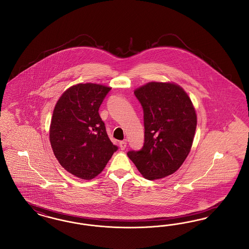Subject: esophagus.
I'll return each instance as SVG.
<instances>
[{"instance_id":"34e87169","label":"esophagus","mask_w":249,"mask_h":249,"mask_svg":"<svg viewBox=\"0 0 249 249\" xmlns=\"http://www.w3.org/2000/svg\"><path fill=\"white\" fill-rule=\"evenodd\" d=\"M126 145H127L126 140H123V141H120V143H119V146H120V148L122 150H124V149H125Z\"/></svg>"}]
</instances>
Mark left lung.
Listing matches in <instances>:
<instances>
[{
    "label": "left lung",
    "instance_id": "left-lung-1",
    "mask_svg": "<svg viewBox=\"0 0 249 249\" xmlns=\"http://www.w3.org/2000/svg\"><path fill=\"white\" fill-rule=\"evenodd\" d=\"M144 113V145L127 152L147 180L173 175L190 152L196 127L193 104L173 83L149 82L135 90Z\"/></svg>",
    "mask_w": 249,
    "mask_h": 249
}]
</instances>
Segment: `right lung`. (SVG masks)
<instances>
[{
  "instance_id": "obj_1",
  "label": "right lung",
  "mask_w": 249,
  "mask_h": 249,
  "mask_svg": "<svg viewBox=\"0 0 249 249\" xmlns=\"http://www.w3.org/2000/svg\"><path fill=\"white\" fill-rule=\"evenodd\" d=\"M111 88L77 84L56 103L50 141L60 164L74 176L90 180L100 175L118 147L111 143L99 109Z\"/></svg>"
}]
</instances>
